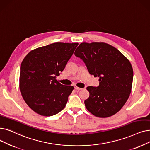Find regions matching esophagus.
<instances>
[{
    "label": "esophagus",
    "mask_w": 150,
    "mask_h": 150,
    "mask_svg": "<svg viewBox=\"0 0 150 150\" xmlns=\"http://www.w3.org/2000/svg\"><path fill=\"white\" fill-rule=\"evenodd\" d=\"M75 89L78 90V91H80V90H82L83 88H79V87H77V86H75Z\"/></svg>",
    "instance_id": "1"
}]
</instances>
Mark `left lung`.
<instances>
[{"instance_id": "left-lung-1", "label": "left lung", "mask_w": 150, "mask_h": 150, "mask_svg": "<svg viewBox=\"0 0 150 150\" xmlns=\"http://www.w3.org/2000/svg\"><path fill=\"white\" fill-rule=\"evenodd\" d=\"M74 54L85 63L91 75L99 78V86H88L85 107L93 115L107 118L118 112L127 100L133 81V69L116 48L103 42L81 43Z\"/></svg>"}]
</instances>
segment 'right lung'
Returning a JSON list of instances; mask_svg holds the SVG:
<instances>
[{"label":"right lung","instance_id":"add662e5","mask_svg":"<svg viewBox=\"0 0 150 150\" xmlns=\"http://www.w3.org/2000/svg\"><path fill=\"white\" fill-rule=\"evenodd\" d=\"M79 43H54L30 51L23 60L19 89L27 105L44 116L54 115L66 107L74 89L56 80Z\"/></svg>","mask_w":150,"mask_h":150}]
</instances>
